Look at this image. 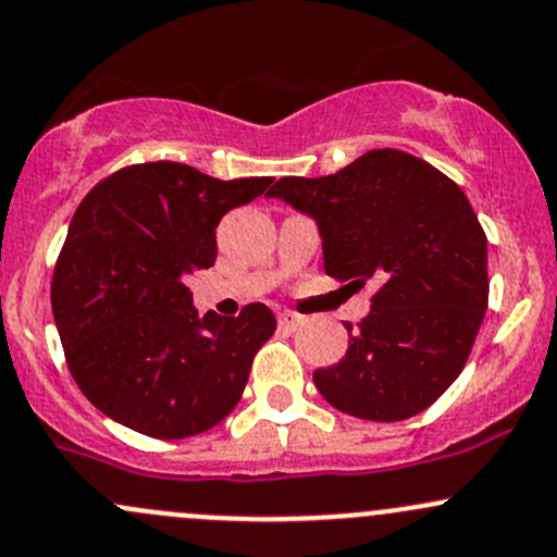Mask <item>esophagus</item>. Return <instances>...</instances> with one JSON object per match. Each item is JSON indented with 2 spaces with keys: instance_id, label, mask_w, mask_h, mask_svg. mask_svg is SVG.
<instances>
[{
  "instance_id": "34e87169",
  "label": "esophagus",
  "mask_w": 557,
  "mask_h": 557,
  "mask_svg": "<svg viewBox=\"0 0 557 557\" xmlns=\"http://www.w3.org/2000/svg\"><path fill=\"white\" fill-rule=\"evenodd\" d=\"M278 324L286 329H300L305 324V315L289 313V310H286V313H278Z\"/></svg>"
}]
</instances>
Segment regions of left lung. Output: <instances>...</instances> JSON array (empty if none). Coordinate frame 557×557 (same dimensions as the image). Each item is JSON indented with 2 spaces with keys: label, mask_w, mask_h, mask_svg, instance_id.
<instances>
[{
  "label": "left lung",
  "mask_w": 557,
  "mask_h": 557,
  "mask_svg": "<svg viewBox=\"0 0 557 557\" xmlns=\"http://www.w3.org/2000/svg\"><path fill=\"white\" fill-rule=\"evenodd\" d=\"M268 199L315 220L324 271L374 281L348 352L313 382L334 409L372 422L420 414L457 380L486 315V233L468 196L411 153L380 148L326 177H281Z\"/></svg>",
  "instance_id": "obj_1"
}]
</instances>
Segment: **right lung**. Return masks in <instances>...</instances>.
<instances>
[{
    "instance_id": "add662e5",
    "label": "right lung",
    "mask_w": 557,
    "mask_h": 557,
    "mask_svg": "<svg viewBox=\"0 0 557 557\" xmlns=\"http://www.w3.org/2000/svg\"><path fill=\"white\" fill-rule=\"evenodd\" d=\"M273 177L214 181L148 161L85 196L52 276V315L79 391L106 417L151 438H188L231 414L276 315H199L188 276L214 265V228Z\"/></svg>"
}]
</instances>
